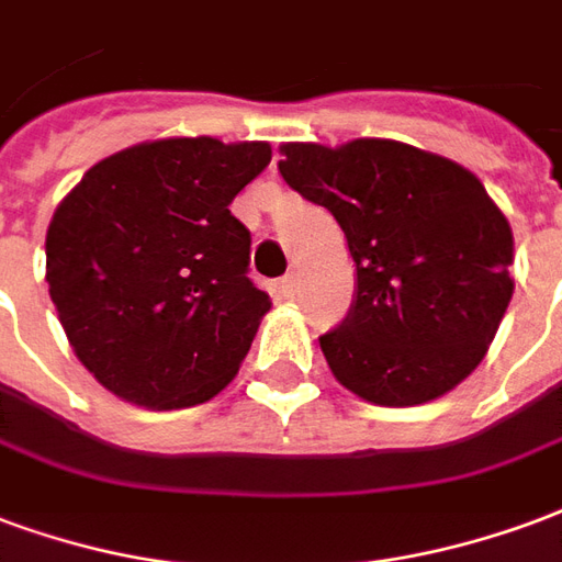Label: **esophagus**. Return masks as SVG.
I'll return each mask as SVG.
<instances>
[{
  "label": "esophagus",
  "instance_id": "1",
  "mask_svg": "<svg viewBox=\"0 0 562 562\" xmlns=\"http://www.w3.org/2000/svg\"><path fill=\"white\" fill-rule=\"evenodd\" d=\"M278 293L284 299H293L299 293V278L290 272V276H284L281 281H278Z\"/></svg>",
  "mask_w": 562,
  "mask_h": 562
}]
</instances>
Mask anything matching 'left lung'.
<instances>
[{
    "label": "left lung",
    "instance_id": "obj_1",
    "mask_svg": "<svg viewBox=\"0 0 562 562\" xmlns=\"http://www.w3.org/2000/svg\"><path fill=\"white\" fill-rule=\"evenodd\" d=\"M278 170L329 209L356 299L321 350L338 383L380 407L446 395L488 353L515 281L512 227L461 164L398 140L284 143Z\"/></svg>",
    "mask_w": 562,
    "mask_h": 562
}]
</instances>
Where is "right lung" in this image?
I'll return each mask as SVG.
<instances>
[{
    "mask_svg": "<svg viewBox=\"0 0 562 562\" xmlns=\"http://www.w3.org/2000/svg\"><path fill=\"white\" fill-rule=\"evenodd\" d=\"M269 143L170 137L131 146L77 182L47 231V284L77 359L151 411L215 398L272 302L248 278L251 233L233 196Z\"/></svg>",
    "mask_w": 562,
    "mask_h": 562,
    "instance_id": "right-lung-1",
    "label": "right lung"
}]
</instances>
